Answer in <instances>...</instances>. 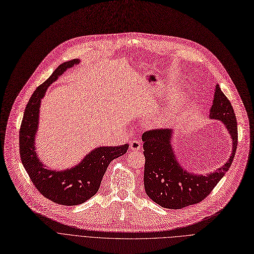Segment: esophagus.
<instances>
[{
    "label": "esophagus",
    "instance_id": "esophagus-1",
    "mask_svg": "<svg viewBox=\"0 0 254 254\" xmlns=\"http://www.w3.org/2000/svg\"><path fill=\"white\" fill-rule=\"evenodd\" d=\"M130 149L131 150H140L141 149V141L140 140H131L130 141Z\"/></svg>",
    "mask_w": 254,
    "mask_h": 254
}]
</instances>
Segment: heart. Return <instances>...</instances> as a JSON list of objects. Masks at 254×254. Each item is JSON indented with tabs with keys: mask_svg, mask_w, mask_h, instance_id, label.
<instances>
[{
	"mask_svg": "<svg viewBox=\"0 0 254 254\" xmlns=\"http://www.w3.org/2000/svg\"><path fill=\"white\" fill-rule=\"evenodd\" d=\"M182 104H183V100H182V99H177V100H175V101L173 102V105H172V107H171L170 112H168L167 115L165 116V119H166V120L172 119V118L179 112L180 107L182 106Z\"/></svg>",
	"mask_w": 254,
	"mask_h": 254,
	"instance_id": "b5f03b06",
	"label": "heart"
}]
</instances>
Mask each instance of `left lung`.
<instances>
[{
    "label": "left lung",
    "instance_id": "8db88e82",
    "mask_svg": "<svg viewBox=\"0 0 254 254\" xmlns=\"http://www.w3.org/2000/svg\"><path fill=\"white\" fill-rule=\"evenodd\" d=\"M210 118L220 120L233 139V152L228 161L215 173L196 176L184 171L178 163L172 148V130L152 129L144 132L143 184L148 196L166 209H181L206 198L231 167L238 144V124L231 101L217 84Z\"/></svg>",
    "mask_w": 254,
    "mask_h": 254
}]
</instances>
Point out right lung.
<instances>
[{"label": "right lung", "mask_w": 254, "mask_h": 254, "mask_svg": "<svg viewBox=\"0 0 254 254\" xmlns=\"http://www.w3.org/2000/svg\"><path fill=\"white\" fill-rule=\"evenodd\" d=\"M78 62L74 59L61 64L35 90L26 106L19 129L20 159L32 183L44 197L64 206H76L94 196L108 165L114 159L124 155L129 147L126 143L121 147L97 148L87 155L78 165L63 172L48 170L38 160L34 138L38 127L41 98L50 84Z\"/></svg>", "instance_id": "right-lung-1"}]
</instances>
